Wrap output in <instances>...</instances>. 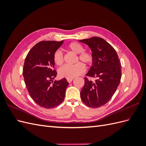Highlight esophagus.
I'll return each mask as SVG.
<instances>
[{
  "label": "esophagus",
  "instance_id": "esophagus-1",
  "mask_svg": "<svg viewBox=\"0 0 146 146\" xmlns=\"http://www.w3.org/2000/svg\"><path fill=\"white\" fill-rule=\"evenodd\" d=\"M73 80V78H67V81L69 83H70Z\"/></svg>",
  "mask_w": 146,
  "mask_h": 146
}]
</instances>
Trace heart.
I'll return each mask as SVG.
<instances>
[{
  "label": "heart",
  "instance_id": "b5f03b06",
  "mask_svg": "<svg viewBox=\"0 0 146 146\" xmlns=\"http://www.w3.org/2000/svg\"><path fill=\"white\" fill-rule=\"evenodd\" d=\"M68 50L74 54H78L76 58L86 64H90L92 61V55L91 53L84 50V47L77 42H72L67 46ZM55 64L61 66L64 62V57L63 53L60 50H57L55 52L53 56ZM85 71V66L80 62H78L73 65H64L58 70V74L61 77L63 78H74L77 77Z\"/></svg>",
  "mask_w": 146,
  "mask_h": 146
}]
</instances>
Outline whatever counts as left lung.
<instances>
[{"instance_id":"obj_1","label":"left lung","mask_w":146,"mask_h":146,"mask_svg":"<svg viewBox=\"0 0 146 146\" xmlns=\"http://www.w3.org/2000/svg\"><path fill=\"white\" fill-rule=\"evenodd\" d=\"M90 47L92 64L85 77L80 92L83 102L88 107L98 108L107 104L116 92L121 78V64L114 48L103 38L92 37L78 40Z\"/></svg>"}]
</instances>
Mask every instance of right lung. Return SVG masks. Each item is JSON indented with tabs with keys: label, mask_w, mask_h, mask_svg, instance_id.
I'll return each instance as SVG.
<instances>
[{
	"label": "right lung",
	"mask_w": 146,
	"mask_h": 146,
	"mask_svg": "<svg viewBox=\"0 0 146 146\" xmlns=\"http://www.w3.org/2000/svg\"><path fill=\"white\" fill-rule=\"evenodd\" d=\"M63 41H42L31 48L25 59L23 76L32 99L45 108H55L63 101L69 83L66 78L53 81L56 76L53 56Z\"/></svg>",
	"instance_id": "add662e5"
}]
</instances>
